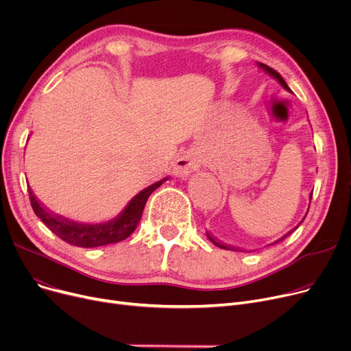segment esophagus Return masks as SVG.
<instances>
[{
  "label": "esophagus",
  "instance_id": "obj_1",
  "mask_svg": "<svg viewBox=\"0 0 351 351\" xmlns=\"http://www.w3.org/2000/svg\"><path fill=\"white\" fill-rule=\"evenodd\" d=\"M202 158L196 151H188L182 154L173 163V175L183 179L199 169Z\"/></svg>",
  "mask_w": 351,
  "mask_h": 351
}]
</instances>
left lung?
Returning a JSON list of instances; mask_svg holds the SVG:
<instances>
[{"label": "left lung", "instance_id": "1", "mask_svg": "<svg viewBox=\"0 0 351 351\" xmlns=\"http://www.w3.org/2000/svg\"><path fill=\"white\" fill-rule=\"evenodd\" d=\"M257 66H259V68H261V69H262L263 72L269 73V75H270L271 78H274L276 81H278V82H279V84H280V85H282V86H283V88H285L286 90H290V88L287 86V84L285 82V80L282 78V75H280V73H279V72H276V71H274L273 68H270V66H267V65H265V64H262V62H257ZM311 196H313V191H311V193H310V200H311ZM308 208H310V204H308ZM307 212H308V210H307ZM306 216H307V213H306ZM306 216L303 217V220L306 219ZM303 220H302V222H300V223H299V225H298L296 228H294V229H291L290 232H287V233H286L285 236H282L280 239H278V241H276L274 243H279L280 241H283V239H286V237H287V236H289V234H290V233H291L293 230H296V229H298V228H299V226H300V225L303 223ZM206 236H208V239H209V241H210V242H212V243H213L215 246H217V247H220V249H225V250H233L232 247H229V246H226V245H223V243H220V242H217V241H216V239H215V237H212V236H210V234H209L208 232H206ZM274 243H271V245H274Z\"/></svg>", "mask_w": 351, "mask_h": 351}]
</instances>
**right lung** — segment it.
<instances>
[{
	"instance_id": "add662e5",
	"label": "right lung",
	"mask_w": 351,
	"mask_h": 351,
	"mask_svg": "<svg viewBox=\"0 0 351 351\" xmlns=\"http://www.w3.org/2000/svg\"><path fill=\"white\" fill-rule=\"evenodd\" d=\"M165 180L168 179L163 178L152 183V185L147 188L142 189L139 193H136L131 200H129L128 205L118 213L90 223L73 222V220L53 215L36 200L29 188L28 192L34 213L43 220L51 232H53L60 239H62L64 242L72 246L98 247L122 242L128 236H131L134 233V230L139 225V220L142 217V212L146 205L147 197H149L151 193L155 189H158Z\"/></svg>"
}]
</instances>
